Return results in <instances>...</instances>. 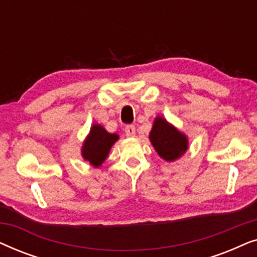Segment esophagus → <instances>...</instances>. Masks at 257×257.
I'll return each instance as SVG.
<instances>
[{
	"instance_id": "34e87169",
	"label": "esophagus",
	"mask_w": 257,
	"mask_h": 257,
	"mask_svg": "<svg viewBox=\"0 0 257 257\" xmlns=\"http://www.w3.org/2000/svg\"><path fill=\"white\" fill-rule=\"evenodd\" d=\"M125 133L127 137H133L136 135V127L135 125H127L125 127Z\"/></svg>"
}]
</instances>
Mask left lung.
<instances>
[{
	"label": "left lung",
	"mask_w": 257,
	"mask_h": 257,
	"mask_svg": "<svg viewBox=\"0 0 257 257\" xmlns=\"http://www.w3.org/2000/svg\"><path fill=\"white\" fill-rule=\"evenodd\" d=\"M150 139L159 156L167 161L178 159L186 152L188 146L186 136L159 117L154 121Z\"/></svg>",
	"instance_id": "8db88e82"
}]
</instances>
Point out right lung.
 Segmentation results:
<instances>
[{
    "label": "right lung",
    "instance_id": "1",
    "mask_svg": "<svg viewBox=\"0 0 257 257\" xmlns=\"http://www.w3.org/2000/svg\"><path fill=\"white\" fill-rule=\"evenodd\" d=\"M117 140L118 136L115 133H108L103 126L93 125L82 150L84 159L94 166H99L106 159L110 149Z\"/></svg>",
    "mask_w": 257,
    "mask_h": 257
}]
</instances>
